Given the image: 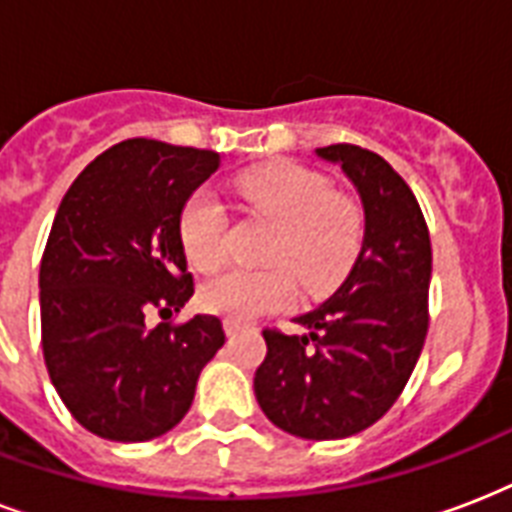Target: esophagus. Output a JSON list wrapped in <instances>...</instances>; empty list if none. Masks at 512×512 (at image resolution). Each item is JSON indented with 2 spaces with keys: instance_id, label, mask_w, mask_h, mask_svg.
<instances>
[{
  "instance_id": "34e87169",
  "label": "esophagus",
  "mask_w": 512,
  "mask_h": 512,
  "mask_svg": "<svg viewBox=\"0 0 512 512\" xmlns=\"http://www.w3.org/2000/svg\"><path fill=\"white\" fill-rule=\"evenodd\" d=\"M243 323H240V320H232V318H227L224 320V331H227V336H237L240 334V331H243Z\"/></svg>"
}]
</instances>
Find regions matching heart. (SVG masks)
I'll return each instance as SVG.
<instances>
[{
    "mask_svg": "<svg viewBox=\"0 0 512 512\" xmlns=\"http://www.w3.org/2000/svg\"><path fill=\"white\" fill-rule=\"evenodd\" d=\"M235 192L277 224L264 269H227L200 288L208 312L251 320L293 301V278L307 293L342 283L358 259L366 216L358 200L331 194L326 176L296 162H267L235 178ZM178 237L186 259L213 272L227 256V216L211 192H194L178 213ZM284 267L280 268L279 264Z\"/></svg>",
    "mask_w": 512,
    "mask_h": 512,
    "instance_id": "b5f03b06",
    "label": "heart"
}]
</instances>
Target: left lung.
<instances>
[{
  "label": "left lung",
  "instance_id": "8db88e82",
  "mask_svg": "<svg viewBox=\"0 0 512 512\" xmlns=\"http://www.w3.org/2000/svg\"><path fill=\"white\" fill-rule=\"evenodd\" d=\"M342 168L366 232L350 275L296 318L307 334L267 328L253 392L272 425L307 441H336L382 419L406 387L427 336L433 248L417 197L379 154L352 144L315 149Z\"/></svg>",
  "mask_w": 512,
  "mask_h": 512
}]
</instances>
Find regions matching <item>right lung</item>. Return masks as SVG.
<instances>
[{
  "label": "right lung",
  "instance_id": "1",
  "mask_svg": "<svg viewBox=\"0 0 512 512\" xmlns=\"http://www.w3.org/2000/svg\"><path fill=\"white\" fill-rule=\"evenodd\" d=\"M221 154L130 138L95 157L55 213L39 267L42 350L71 417L106 441L168 433L224 344L216 315L146 326L192 299L178 213Z\"/></svg>",
  "mask_w": 512,
  "mask_h": 512
}]
</instances>
